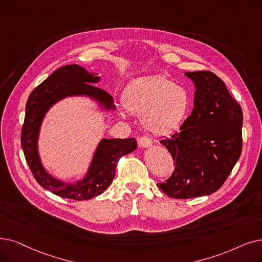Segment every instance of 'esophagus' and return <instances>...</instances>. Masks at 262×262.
<instances>
[{
    "instance_id": "34e87169",
    "label": "esophagus",
    "mask_w": 262,
    "mask_h": 262,
    "mask_svg": "<svg viewBox=\"0 0 262 262\" xmlns=\"http://www.w3.org/2000/svg\"><path fill=\"white\" fill-rule=\"evenodd\" d=\"M138 144L141 147H147L152 145V140L147 137V136H141V137L138 139Z\"/></svg>"
}]
</instances>
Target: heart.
Segmentation results:
<instances>
[{"label": "heart", "instance_id": "b5f03b06", "mask_svg": "<svg viewBox=\"0 0 262 262\" xmlns=\"http://www.w3.org/2000/svg\"><path fill=\"white\" fill-rule=\"evenodd\" d=\"M127 111L141 115L143 126L155 135L178 129L191 110L189 91L164 75L139 78L123 94Z\"/></svg>", "mask_w": 262, "mask_h": 262}]
</instances>
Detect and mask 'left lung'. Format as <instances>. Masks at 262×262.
Here are the masks:
<instances>
[{
    "label": "left lung",
    "instance_id": "left-lung-1",
    "mask_svg": "<svg viewBox=\"0 0 262 262\" xmlns=\"http://www.w3.org/2000/svg\"><path fill=\"white\" fill-rule=\"evenodd\" d=\"M185 75L196 86L194 109L179 132L161 140L173 158L174 170L157 186L174 199L220 189L242 152V108L224 81L209 71Z\"/></svg>",
    "mask_w": 262,
    "mask_h": 262
}]
</instances>
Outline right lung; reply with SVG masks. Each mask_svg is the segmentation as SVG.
<instances>
[{
  "label": "right lung",
  "mask_w": 262,
  "mask_h": 262,
  "mask_svg": "<svg viewBox=\"0 0 262 262\" xmlns=\"http://www.w3.org/2000/svg\"><path fill=\"white\" fill-rule=\"evenodd\" d=\"M96 75L76 64L60 67L32 91L27 101L21 128V145L26 161L37 183L62 198L81 201L103 194L116 176L119 159L137 147L135 138L104 139L97 147L88 177L74 184L54 180L43 170L37 153V136L42 117L52 104L68 95L86 94L108 107L112 106L111 95L92 84L99 80Z\"/></svg>",
  "instance_id": "obj_1"
}]
</instances>
